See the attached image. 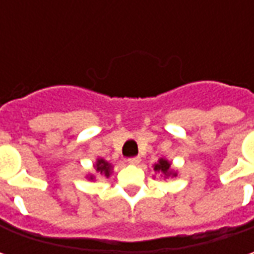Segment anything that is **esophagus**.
<instances>
[{
	"mask_svg": "<svg viewBox=\"0 0 254 254\" xmlns=\"http://www.w3.org/2000/svg\"><path fill=\"white\" fill-rule=\"evenodd\" d=\"M140 161H141L140 157H131V158H128V164H131V165H138Z\"/></svg>",
	"mask_w": 254,
	"mask_h": 254,
	"instance_id": "34e87169",
	"label": "esophagus"
}]
</instances>
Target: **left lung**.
Wrapping results in <instances>:
<instances>
[{
    "label": "left lung",
    "mask_w": 254,
    "mask_h": 254,
    "mask_svg": "<svg viewBox=\"0 0 254 254\" xmlns=\"http://www.w3.org/2000/svg\"><path fill=\"white\" fill-rule=\"evenodd\" d=\"M154 171L157 172H161L164 175V178H168V177H177V172L171 170V162L168 160H164L161 158L157 164H154Z\"/></svg>",
    "instance_id": "obj_1"
}]
</instances>
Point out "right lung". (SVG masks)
<instances>
[{"label": "right lung", "mask_w": 254, "mask_h": 254, "mask_svg": "<svg viewBox=\"0 0 254 254\" xmlns=\"http://www.w3.org/2000/svg\"><path fill=\"white\" fill-rule=\"evenodd\" d=\"M94 168H96V171L100 174V175H103V177H106V178H109L110 177V174H112V164H109L107 161H104L103 158H99L97 161H96V164H94ZM89 180H94V177L93 175H90L89 177Z\"/></svg>", "instance_id": "right-lung-1"}]
</instances>
